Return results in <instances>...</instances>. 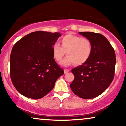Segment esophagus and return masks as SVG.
<instances>
[{
	"label": "esophagus",
	"mask_w": 126,
	"mask_h": 126,
	"mask_svg": "<svg viewBox=\"0 0 126 126\" xmlns=\"http://www.w3.org/2000/svg\"><path fill=\"white\" fill-rule=\"evenodd\" d=\"M69 72V69H64V73H67Z\"/></svg>",
	"instance_id": "obj_1"
}]
</instances>
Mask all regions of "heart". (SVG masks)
I'll return each instance as SVG.
<instances>
[{
    "label": "heart",
    "instance_id": "obj_1",
    "mask_svg": "<svg viewBox=\"0 0 126 126\" xmlns=\"http://www.w3.org/2000/svg\"><path fill=\"white\" fill-rule=\"evenodd\" d=\"M60 41L62 46L55 43L52 47V51L53 56L57 61L62 60L66 52L67 56L60 63L62 66H68L73 63L82 64L90 57L92 44L89 39L67 34L62 37Z\"/></svg>",
    "mask_w": 126,
    "mask_h": 126
}]
</instances>
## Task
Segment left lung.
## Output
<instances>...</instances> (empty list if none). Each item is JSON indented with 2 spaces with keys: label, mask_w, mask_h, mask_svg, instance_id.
I'll list each match as a JSON object with an SVG mask.
<instances>
[{
  "label": "left lung",
  "mask_w": 126,
  "mask_h": 126,
  "mask_svg": "<svg viewBox=\"0 0 126 126\" xmlns=\"http://www.w3.org/2000/svg\"><path fill=\"white\" fill-rule=\"evenodd\" d=\"M89 39L92 53L88 60L72 69L75 76L70 86L75 95L83 99L99 96L112 82L115 72V51L104 35L92 32H79Z\"/></svg>",
  "instance_id": "8db88e82"
}]
</instances>
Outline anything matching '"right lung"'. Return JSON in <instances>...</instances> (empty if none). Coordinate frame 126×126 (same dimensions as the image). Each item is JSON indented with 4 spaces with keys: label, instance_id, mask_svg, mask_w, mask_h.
Here are the masks:
<instances>
[{
    "label": "right lung",
    "instance_id": "obj_1",
    "mask_svg": "<svg viewBox=\"0 0 126 126\" xmlns=\"http://www.w3.org/2000/svg\"><path fill=\"white\" fill-rule=\"evenodd\" d=\"M60 36L58 32L35 31L14 44L10 56V75L14 86L24 96L34 99L44 97L64 74L52 51Z\"/></svg>",
    "mask_w": 126,
    "mask_h": 126
}]
</instances>
